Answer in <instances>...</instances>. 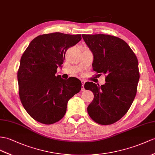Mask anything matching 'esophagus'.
<instances>
[{
	"label": "esophagus",
	"instance_id": "1",
	"mask_svg": "<svg viewBox=\"0 0 155 155\" xmlns=\"http://www.w3.org/2000/svg\"><path fill=\"white\" fill-rule=\"evenodd\" d=\"M85 83V81H84V80L81 81V85H82V87H83L81 88V91H85V88H84Z\"/></svg>",
	"mask_w": 155,
	"mask_h": 155
}]
</instances>
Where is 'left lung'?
I'll return each mask as SVG.
<instances>
[{
  "instance_id": "obj_1",
  "label": "left lung",
  "mask_w": 155,
  "mask_h": 155,
  "mask_svg": "<svg viewBox=\"0 0 155 155\" xmlns=\"http://www.w3.org/2000/svg\"><path fill=\"white\" fill-rule=\"evenodd\" d=\"M82 37L93 54V70L106 75V83L101 86L93 82L85 84V89L94 95L87 112L101 125L114 124L126 114L136 95L137 58L127 43L118 37L104 34Z\"/></svg>"
}]
</instances>
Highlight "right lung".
Listing matches in <instances>:
<instances>
[{"instance_id":"right-lung-1","label":"right lung","mask_w":155,"mask_h":155,"mask_svg":"<svg viewBox=\"0 0 155 155\" xmlns=\"http://www.w3.org/2000/svg\"><path fill=\"white\" fill-rule=\"evenodd\" d=\"M81 35L56 32L39 35L22 55L18 71L19 95L25 110L44 124L58 122L65 115L68 101L80 91L81 82L71 77L56 76L68 48Z\"/></svg>"}]
</instances>
